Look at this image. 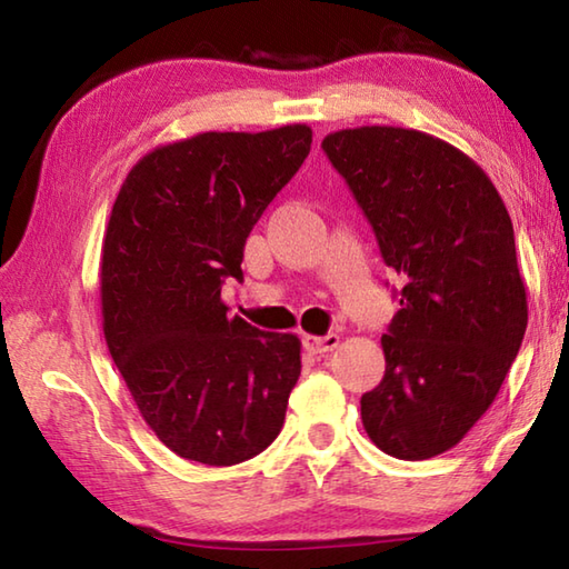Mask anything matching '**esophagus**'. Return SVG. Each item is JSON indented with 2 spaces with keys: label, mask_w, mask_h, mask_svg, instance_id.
<instances>
[{
  "label": "esophagus",
  "mask_w": 569,
  "mask_h": 569,
  "mask_svg": "<svg viewBox=\"0 0 569 569\" xmlns=\"http://www.w3.org/2000/svg\"><path fill=\"white\" fill-rule=\"evenodd\" d=\"M339 346V333H329V336H303V349L308 353H329Z\"/></svg>",
  "instance_id": "1"
}]
</instances>
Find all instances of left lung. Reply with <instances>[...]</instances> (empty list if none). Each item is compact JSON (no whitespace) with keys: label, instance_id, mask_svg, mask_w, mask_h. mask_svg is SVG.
Wrapping results in <instances>:
<instances>
[{"label":"left lung","instance_id":"8db88e82","mask_svg":"<svg viewBox=\"0 0 569 569\" xmlns=\"http://www.w3.org/2000/svg\"><path fill=\"white\" fill-rule=\"evenodd\" d=\"M321 148L403 281L363 429L397 459L437 457L492 407L525 339L512 220L487 172L435 134L363 124Z\"/></svg>","mask_w":569,"mask_h":569}]
</instances>
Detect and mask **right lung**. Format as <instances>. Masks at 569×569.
<instances>
[{
    "label": "right lung",
    "mask_w": 569,
    "mask_h": 569,
    "mask_svg": "<svg viewBox=\"0 0 569 569\" xmlns=\"http://www.w3.org/2000/svg\"><path fill=\"white\" fill-rule=\"evenodd\" d=\"M308 124L200 132L134 162L102 240L104 341L140 417L208 467L261 455L301 377V341L228 316L226 278L311 150Z\"/></svg>",
    "instance_id": "add662e5"
}]
</instances>
